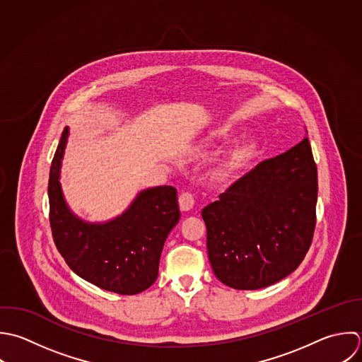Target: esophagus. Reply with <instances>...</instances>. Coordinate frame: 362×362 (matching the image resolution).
<instances>
[{
  "mask_svg": "<svg viewBox=\"0 0 362 362\" xmlns=\"http://www.w3.org/2000/svg\"><path fill=\"white\" fill-rule=\"evenodd\" d=\"M194 206V197L192 193H187V192H183L180 196H179V207L182 211H190Z\"/></svg>",
  "mask_w": 362,
  "mask_h": 362,
  "instance_id": "esophagus-1",
  "label": "esophagus"
}]
</instances>
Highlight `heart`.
Returning a JSON list of instances; mask_svg holds the SVG:
<instances>
[{"mask_svg":"<svg viewBox=\"0 0 362 362\" xmlns=\"http://www.w3.org/2000/svg\"><path fill=\"white\" fill-rule=\"evenodd\" d=\"M254 153H255V148L251 144L238 145L233 151L230 158L214 170V176L218 180H228L252 159Z\"/></svg>","mask_w":362,"mask_h":362,"instance_id":"obj_1","label":"heart"}]
</instances>
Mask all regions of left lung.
Returning <instances> with one entry per match:
<instances>
[{"label":"left lung","instance_id":"obj_1","mask_svg":"<svg viewBox=\"0 0 362 362\" xmlns=\"http://www.w3.org/2000/svg\"><path fill=\"white\" fill-rule=\"evenodd\" d=\"M316 203L317 168L305 136L202 210L214 275L238 291L262 289L291 275L312 244Z\"/></svg>","mask_w":362,"mask_h":362}]
</instances>
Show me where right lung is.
Wrapping results in <instances>:
<instances>
[{"instance_id":"right-lung-1","label":"right lung","mask_w":362,"mask_h":362,"mask_svg":"<svg viewBox=\"0 0 362 362\" xmlns=\"http://www.w3.org/2000/svg\"><path fill=\"white\" fill-rule=\"evenodd\" d=\"M70 135L62 132L49 173V220L54 244L70 269L84 281L118 295L146 291L158 278L165 241L180 218L172 186L141 190L119 216L90 223L66 203L60 169Z\"/></svg>"}]
</instances>
